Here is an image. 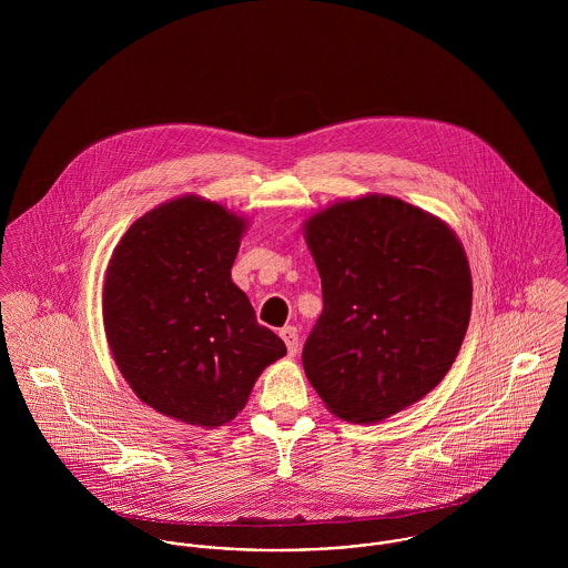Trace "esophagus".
<instances>
[{"instance_id": "1", "label": "esophagus", "mask_w": 568, "mask_h": 568, "mask_svg": "<svg viewBox=\"0 0 568 568\" xmlns=\"http://www.w3.org/2000/svg\"><path fill=\"white\" fill-rule=\"evenodd\" d=\"M280 336L284 338L286 343V349H288V356H295L300 352V332L295 325H286L280 329Z\"/></svg>"}]
</instances>
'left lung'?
<instances>
[{"label": "left lung", "instance_id": "obj_1", "mask_svg": "<svg viewBox=\"0 0 568 568\" xmlns=\"http://www.w3.org/2000/svg\"><path fill=\"white\" fill-rule=\"evenodd\" d=\"M324 313L302 363L325 406L381 422L430 394L453 367L473 311L455 232L400 199L341 201L304 223Z\"/></svg>", "mask_w": 568, "mask_h": 568}]
</instances>
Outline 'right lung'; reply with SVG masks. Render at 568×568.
<instances>
[{
    "mask_svg": "<svg viewBox=\"0 0 568 568\" xmlns=\"http://www.w3.org/2000/svg\"><path fill=\"white\" fill-rule=\"evenodd\" d=\"M243 216L187 194L138 219L113 248L104 332L138 398L214 428L239 415L262 369L286 354L232 282Z\"/></svg>",
    "mask_w": 568,
    "mask_h": 568,
    "instance_id": "add662e5",
    "label": "right lung"
}]
</instances>
